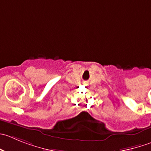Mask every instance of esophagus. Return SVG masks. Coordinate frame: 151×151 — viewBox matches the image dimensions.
<instances>
[{"label": "esophagus", "instance_id": "1", "mask_svg": "<svg viewBox=\"0 0 151 151\" xmlns=\"http://www.w3.org/2000/svg\"><path fill=\"white\" fill-rule=\"evenodd\" d=\"M83 84H84V86H87V83L86 82V81H85V82H84V83H83Z\"/></svg>", "mask_w": 151, "mask_h": 151}]
</instances>
